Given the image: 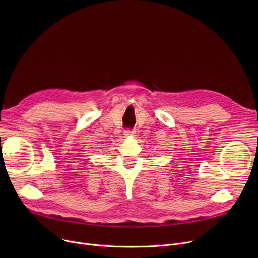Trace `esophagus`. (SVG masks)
Instances as JSON below:
<instances>
[{
	"label": "esophagus",
	"mask_w": 258,
	"mask_h": 258,
	"mask_svg": "<svg viewBox=\"0 0 258 258\" xmlns=\"http://www.w3.org/2000/svg\"><path fill=\"white\" fill-rule=\"evenodd\" d=\"M136 132L135 131H133V130H126L125 132H124V137H134V136H136Z\"/></svg>",
	"instance_id": "1"
}]
</instances>
